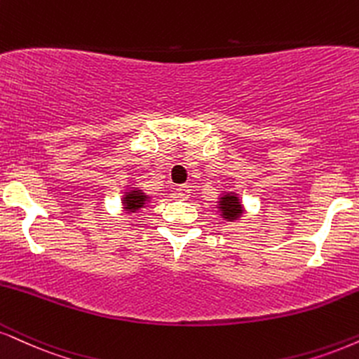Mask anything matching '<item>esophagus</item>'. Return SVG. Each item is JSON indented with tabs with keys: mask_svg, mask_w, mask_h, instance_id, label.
I'll return each instance as SVG.
<instances>
[{
	"mask_svg": "<svg viewBox=\"0 0 359 359\" xmlns=\"http://www.w3.org/2000/svg\"><path fill=\"white\" fill-rule=\"evenodd\" d=\"M175 193H176V196L180 198V200H188L189 193H191V189H189L188 184H181V187H176Z\"/></svg>",
	"mask_w": 359,
	"mask_h": 359,
	"instance_id": "1",
	"label": "esophagus"
}]
</instances>
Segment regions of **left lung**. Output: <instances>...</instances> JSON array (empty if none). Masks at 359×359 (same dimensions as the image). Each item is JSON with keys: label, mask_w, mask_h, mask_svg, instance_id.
<instances>
[{"label": "left lung", "mask_w": 359, "mask_h": 359, "mask_svg": "<svg viewBox=\"0 0 359 359\" xmlns=\"http://www.w3.org/2000/svg\"><path fill=\"white\" fill-rule=\"evenodd\" d=\"M219 208H221V213H223V218L226 219H236L240 218L243 213L241 203L236 196H234V194H226V196L221 198Z\"/></svg>", "instance_id": "8db88e82"}]
</instances>
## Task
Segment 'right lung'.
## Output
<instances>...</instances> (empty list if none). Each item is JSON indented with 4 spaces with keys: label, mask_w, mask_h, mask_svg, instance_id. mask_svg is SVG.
<instances>
[{
    "label": "right lung",
    "mask_w": 359,
    "mask_h": 359,
    "mask_svg": "<svg viewBox=\"0 0 359 359\" xmlns=\"http://www.w3.org/2000/svg\"><path fill=\"white\" fill-rule=\"evenodd\" d=\"M146 201H148V196L143 194L141 189H135V191H130L125 198H123V203H125L126 211H131V213H135L136 210L143 208V205H146Z\"/></svg>",
    "instance_id": "obj_1"
}]
</instances>
